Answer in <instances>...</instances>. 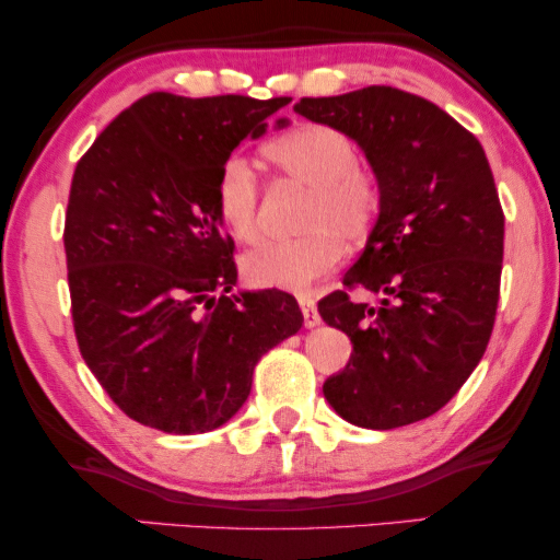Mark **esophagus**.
Segmentation results:
<instances>
[{"label": "esophagus", "mask_w": 560, "mask_h": 560, "mask_svg": "<svg viewBox=\"0 0 560 560\" xmlns=\"http://www.w3.org/2000/svg\"><path fill=\"white\" fill-rule=\"evenodd\" d=\"M298 303H301V311H303V318H305V328H316L320 324V316H318V311H316V303H313V298L301 295V298H298Z\"/></svg>", "instance_id": "esophagus-1"}]
</instances>
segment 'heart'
I'll return each mask as SVG.
<instances>
[{
    "label": "heart",
    "instance_id": "1",
    "mask_svg": "<svg viewBox=\"0 0 560 560\" xmlns=\"http://www.w3.org/2000/svg\"><path fill=\"white\" fill-rule=\"evenodd\" d=\"M265 155L293 183L311 190L301 221V240L267 242L242 257L244 280L257 288L303 290L331 272L343 255V242H364L377 224L382 188L374 173L359 165L349 135L328 125H303L278 137ZM259 180L242 152L219 165L213 206L221 226L242 244L257 240Z\"/></svg>",
    "mask_w": 560,
    "mask_h": 560
}]
</instances>
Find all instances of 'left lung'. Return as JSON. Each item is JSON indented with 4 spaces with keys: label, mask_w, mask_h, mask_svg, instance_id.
I'll return each instance as SVG.
<instances>
[{
    "label": "left lung",
    "mask_w": 560,
    "mask_h": 560,
    "mask_svg": "<svg viewBox=\"0 0 560 560\" xmlns=\"http://www.w3.org/2000/svg\"><path fill=\"white\" fill-rule=\"evenodd\" d=\"M301 117L341 129L382 188L377 224L320 318L351 339L349 364L324 382L343 420L372 431L418 423L454 397L492 336L504 213L477 137L423 96L366 86L301 98Z\"/></svg>",
    "instance_id": "left-lung-1"
}]
</instances>
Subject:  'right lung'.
Here are the masks:
<instances>
[{
  "label": "right lung",
  "mask_w": 560,
  "mask_h": 560,
  "mask_svg": "<svg viewBox=\"0 0 560 560\" xmlns=\"http://www.w3.org/2000/svg\"><path fill=\"white\" fill-rule=\"evenodd\" d=\"M288 102L158 91L75 165L63 232L75 339L137 423L175 435L224 425L259 357L301 331L293 295L232 293L234 242L213 206L219 165Z\"/></svg>",
  "instance_id": "add662e5"
}]
</instances>
